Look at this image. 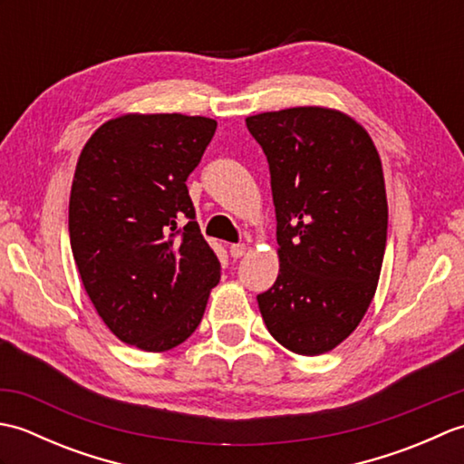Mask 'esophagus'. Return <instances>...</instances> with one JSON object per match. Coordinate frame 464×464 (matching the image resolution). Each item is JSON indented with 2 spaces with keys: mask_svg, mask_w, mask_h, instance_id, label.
I'll return each instance as SVG.
<instances>
[{
  "mask_svg": "<svg viewBox=\"0 0 464 464\" xmlns=\"http://www.w3.org/2000/svg\"><path fill=\"white\" fill-rule=\"evenodd\" d=\"M229 253H231L233 259H241L243 255L247 253V245H245V243H235V245H231V247H229Z\"/></svg>",
  "mask_w": 464,
  "mask_h": 464,
  "instance_id": "esophagus-1",
  "label": "esophagus"
}]
</instances>
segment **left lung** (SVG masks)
Returning <instances> with one entry per match:
<instances>
[{"mask_svg": "<svg viewBox=\"0 0 464 464\" xmlns=\"http://www.w3.org/2000/svg\"><path fill=\"white\" fill-rule=\"evenodd\" d=\"M269 161L279 275L257 295L273 339L304 357L333 351L359 327L387 245V191L371 135L319 105L247 117Z\"/></svg>", "mask_w": 464, "mask_h": 464, "instance_id": "8db88e82", "label": "left lung"}]
</instances>
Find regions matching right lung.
<instances>
[{"label": "right lung", "instance_id": "right-lung-1", "mask_svg": "<svg viewBox=\"0 0 464 464\" xmlns=\"http://www.w3.org/2000/svg\"><path fill=\"white\" fill-rule=\"evenodd\" d=\"M215 130L201 115H120L75 165L69 241L82 283L115 337L141 351L191 337L221 277L185 185Z\"/></svg>", "mask_w": 464, "mask_h": 464}]
</instances>
